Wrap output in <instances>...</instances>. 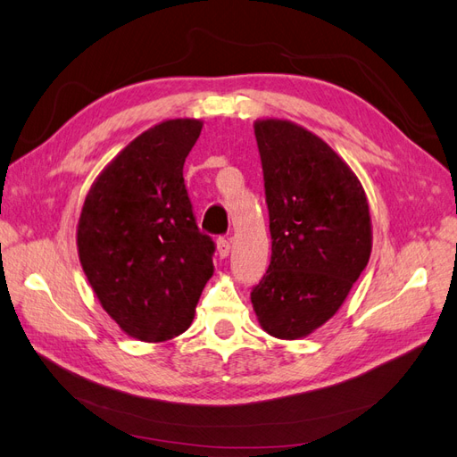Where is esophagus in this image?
I'll return each mask as SVG.
<instances>
[{
    "label": "esophagus",
    "mask_w": 457,
    "mask_h": 457,
    "mask_svg": "<svg viewBox=\"0 0 457 457\" xmlns=\"http://www.w3.org/2000/svg\"><path fill=\"white\" fill-rule=\"evenodd\" d=\"M217 252H219L220 259H225L230 253V242H228V238H219L217 240Z\"/></svg>",
    "instance_id": "obj_1"
}]
</instances>
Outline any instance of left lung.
I'll return each instance as SVG.
<instances>
[{"label": "left lung", "instance_id": "1", "mask_svg": "<svg viewBox=\"0 0 457 457\" xmlns=\"http://www.w3.org/2000/svg\"><path fill=\"white\" fill-rule=\"evenodd\" d=\"M270 265L252 289L259 324L299 339L337 312L371 252L366 192L320 137L287 120L255 121Z\"/></svg>", "mask_w": 457, "mask_h": 457}]
</instances>
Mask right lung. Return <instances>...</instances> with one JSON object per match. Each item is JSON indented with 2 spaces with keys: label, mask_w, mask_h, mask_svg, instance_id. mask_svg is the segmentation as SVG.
<instances>
[{
  "label": "right lung",
  "mask_w": 457,
  "mask_h": 457,
  "mask_svg": "<svg viewBox=\"0 0 457 457\" xmlns=\"http://www.w3.org/2000/svg\"><path fill=\"white\" fill-rule=\"evenodd\" d=\"M200 120H168L133 139L96 177L78 223L79 261L103 309L128 336L158 343L192 324L213 274L183 165Z\"/></svg>",
  "instance_id": "obj_1"
}]
</instances>
